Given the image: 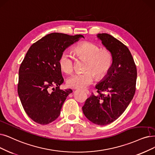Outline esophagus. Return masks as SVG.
I'll return each mask as SVG.
<instances>
[{
	"label": "esophagus",
	"instance_id": "1",
	"mask_svg": "<svg viewBox=\"0 0 155 155\" xmlns=\"http://www.w3.org/2000/svg\"><path fill=\"white\" fill-rule=\"evenodd\" d=\"M83 91H84V92H86V94H87L88 95H89L90 94V91L88 90H86V89H84V90H83Z\"/></svg>",
	"mask_w": 155,
	"mask_h": 155
}]
</instances>
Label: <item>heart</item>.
<instances>
[{"instance_id": "b5f03b06", "label": "heart", "mask_w": 155, "mask_h": 155, "mask_svg": "<svg viewBox=\"0 0 155 155\" xmlns=\"http://www.w3.org/2000/svg\"><path fill=\"white\" fill-rule=\"evenodd\" d=\"M74 50L79 58L87 60L85 69L88 71L75 73L68 78L67 84L71 88L87 87L94 81V72L98 78H102L106 75L112 67L113 56L110 52L107 49H100L94 43L83 42L74 47ZM58 65L64 72H72L74 66V56L69 51H63L59 57Z\"/></svg>"}]
</instances>
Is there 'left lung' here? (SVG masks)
Masks as SVG:
<instances>
[{
  "mask_svg": "<svg viewBox=\"0 0 155 155\" xmlns=\"http://www.w3.org/2000/svg\"><path fill=\"white\" fill-rule=\"evenodd\" d=\"M97 38L110 52L113 65L95 88L98 94L86 99L83 112L94 124L106 125L123 113L135 92L137 68L128 48L108 34H98ZM103 91L105 94H102Z\"/></svg>",
  "mask_w": 155,
  "mask_h": 155,
  "instance_id": "1",
  "label": "left lung"
}]
</instances>
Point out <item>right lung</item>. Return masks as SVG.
Wrapping results in <instances>:
<instances>
[{
  "label": "right lung",
  "instance_id": "obj_1",
  "mask_svg": "<svg viewBox=\"0 0 155 155\" xmlns=\"http://www.w3.org/2000/svg\"><path fill=\"white\" fill-rule=\"evenodd\" d=\"M82 38L81 34L51 33L28 50L19 69L18 94L25 111L37 123L47 125L56 120L72 92L71 89L59 88L64 78L58 59L66 48Z\"/></svg>",
  "mask_w": 155,
  "mask_h": 155
}]
</instances>
